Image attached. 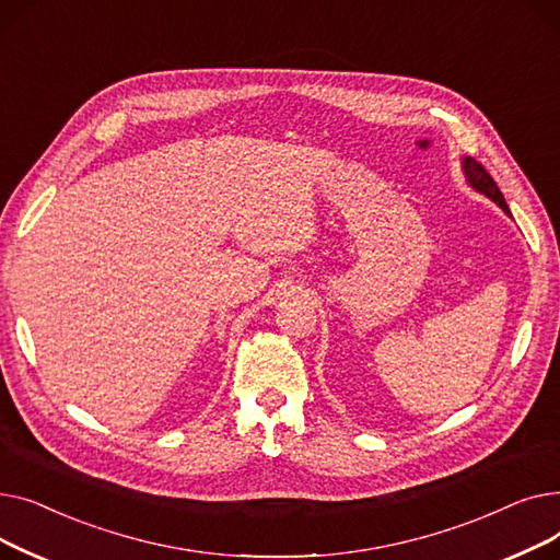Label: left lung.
<instances>
[{
	"label": "left lung",
	"instance_id": "1",
	"mask_svg": "<svg viewBox=\"0 0 560 560\" xmlns=\"http://www.w3.org/2000/svg\"><path fill=\"white\" fill-rule=\"evenodd\" d=\"M463 172H465V176H467V184H469V186H472V188L479 190V192H483L488 199H492V201L499 206V209H502L504 213L511 215L509 203H506L504 195L499 192L494 179L486 172V167H483L479 161L469 159V156L463 159Z\"/></svg>",
	"mask_w": 560,
	"mask_h": 560
}]
</instances>
